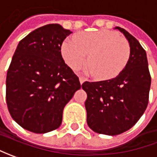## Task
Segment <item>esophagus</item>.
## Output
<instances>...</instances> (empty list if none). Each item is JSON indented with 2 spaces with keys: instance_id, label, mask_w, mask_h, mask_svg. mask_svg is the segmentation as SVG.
I'll use <instances>...</instances> for the list:
<instances>
[{
  "instance_id": "obj_1",
  "label": "esophagus",
  "mask_w": 157,
  "mask_h": 157,
  "mask_svg": "<svg viewBox=\"0 0 157 157\" xmlns=\"http://www.w3.org/2000/svg\"><path fill=\"white\" fill-rule=\"evenodd\" d=\"M79 81H80V83L82 84L85 82V78H83V77H80L79 78Z\"/></svg>"
}]
</instances>
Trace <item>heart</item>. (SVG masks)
I'll return each instance as SVG.
<instances>
[{
    "instance_id": "b5f03b06",
    "label": "heart",
    "mask_w": 157,
    "mask_h": 157,
    "mask_svg": "<svg viewBox=\"0 0 157 157\" xmlns=\"http://www.w3.org/2000/svg\"><path fill=\"white\" fill-rule=\"evenodd\" d=\"M62 58L73 70L88 64L95 78L105 81L116 77L126 68L130 57L127 40L109 30L83 32L75 41L67 39L61 48Z\"/></svg>"
}]
</instances>
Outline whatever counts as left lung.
<instances>
[{
  "instance_id": "left-lung-1",
  "label": "left lung",
  "mask_w": 157,
  "mask_h": 157,
  "mask_svg": "<svg viewBox=\"0 0 157 157\" xmlns=\"http://www.w3.org/2000/svg\"><path fill=\"white\" fill-rule=\"evenodd\" d=\"M123 33L130 46L126 68L116 77L100 82H85L87 123L95 132L116 136L128 130L143 116L149 103L151 76L146 52L128 31Z\"/></svg>"
}]
</instances>
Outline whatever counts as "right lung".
<instances>
[{"instance_id":"1","label":"right lung","mask_w":157,"mask_h":157,"mask_svg":"<svg viewBox=\"0 0 157 157\" xmlns=\"http://www.w3.org/2000/svg\"><path fill=\"white\" fill-rule=\"evenodd\" d=\"M71 33L59 24L43 26L24 37L14 52L7 73L6 101L10 116L29 131L43 134L60 127L64 107L81 88L61 53Z\"/></svg>"}]
</instances>
